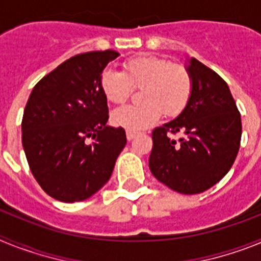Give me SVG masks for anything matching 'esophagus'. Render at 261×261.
<instances>
[{
    "label": "esophagus",
    "mask_w": 261,
    "mask_h": 261,
    "mask_svg": "<svg viewBox=\"0 0 261 261\" xmlns=\"http://www.w3.org/2000/svg\"><path fill=\"white\" fill-rule=\"evenodd\" d=\"M136 136H137V133H136V132H130V130H128V132H126V140H128V141H132V140L136 137Z\"/></svg>",
    "instance_id": "34e87169"
}]
</instances>
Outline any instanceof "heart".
Segmentation results:
<instances>
[{
	"label": "heart",
	"instance_id": "heart-1",
	"mask_svg": "<svg viewBox=\"0 0 261 261\" xmlns=\"http://www.w3.org/2000/svg\"><path fill=\"white\" fill-rule=\"evenodd\" d=\"M99 86L107 100L121 105L132 94V87L141 89L140 106H125L112 112V124L135 132L156 123L161 114L174 117L181 114L192 94V80L180 65H171L162 57L137 56L124 62L123 73L105 69Z\"/></svg>",
	"mask_w": 261,
	"mask_h": 261
}]
</instances>
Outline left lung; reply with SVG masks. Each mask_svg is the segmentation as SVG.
<instances>
[{
  "label": "left lung",
  "mask_w": 261,
  "mask_h": 261,
  "mask_svg": "<svg viewBox=\"0 0 261 261\" xmlns=\"http://www.w3.org/2000/svg\"><path fill=\"white\" fill-rule=\"evenodd\" d=\"M186 70L192 80L187 107L174 120L153 130L149 167L161 183L184 195L209 190L234 163L242 137V121L225 81L196 59ZM185 137L175 142L170 134Z\"/></svg>",
  "instance_id": "1"
}]
</instances>
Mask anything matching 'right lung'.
Listing matches in <instances>:
<instances>
[{
  "label": "right lung",
  "instance_id": "right-lung-1",
  "mask_svg": "<svg viewBox=\"0 0 261 261\" xmlns=\"http://www.w3.org/2000/svg\"><path fill=\"white\" fill-rule=\"evenodd\" d=\"M116 50L71 57L32 90L23 112L22 145L31 172L50 197L84 201L114 171L125 130L107 125V99L99 77ZM87 138L96 141L89 144Z\"/></svg>",
  "mask_w": 261,
  "mask_h": 261
}]
</instances>
